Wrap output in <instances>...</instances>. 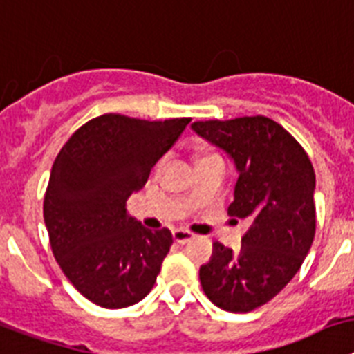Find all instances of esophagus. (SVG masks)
<instances>
[{
  "instance_id": "1",
  "label": "esophagus",
  "mask_w": 354,
  "mask_h": 354,
  "mask_svg": "<svg viewBox=\"0 0 354 354\" xmlns=\"http://www.w3.org/2000/svg\"><path fill=\"white\" fill-rule=\"evenodd\" d=\"M192 236L194 235L190 232H185V230H174L173 232V239L178 244H187V242L192 241Z\"/></svg>"
}]
</instances>
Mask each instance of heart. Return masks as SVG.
<instances>
[{
  "label": "heart",
  "instance_id": "b5f03b06",
  "mask_svg": "<svg viewBox=\"0 0 354 354\" xmlns=\"http://www.w3.org/2000/svg\"><path fill=\"white\" fill-rule=\"evenodd\" d=\"M160 165H162V162H160V164H158V167H160Z\"/></svg>",
  "mask_w": 354,
  "mask_h": 354
}]
</instances>
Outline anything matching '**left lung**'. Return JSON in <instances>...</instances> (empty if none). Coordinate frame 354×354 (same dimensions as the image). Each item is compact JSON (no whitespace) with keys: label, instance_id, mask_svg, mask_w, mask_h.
Returning a JSON list of instances; mask_svg holds the SVG:
<instances>
[{"label":"left lung","instance_id":"obj_1","mask_svg":"<svg viewBox=\"0 0 354 354\" xmlns=\"http://www.w3.org/2000/svg\"><path fill=\"white\" fill-rule=\"evenodd\" d=\"M192 130L219 146L239 171L228 215L251 219L233 251L214 242L199 279L208 299L244 313L269 303L299 270L315 236V173L283 126L266 115L196 121Z\"/></svg>","mask_w":354,"mask_h":354}]
</instances>
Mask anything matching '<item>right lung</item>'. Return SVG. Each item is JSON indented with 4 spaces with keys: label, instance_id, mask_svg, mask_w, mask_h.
Segmentation results:
<instances>
[{
    "label": "right lung",
    "instance_id": "right-lung-1",
    "mask_svg": "<svg viewBox=\"0 0 354 354\" xmlns=\"http://www.w3.org/2000/svg\"><path fill=\"white\" fill-rule=\"evenodd\" d=\"M189 122L103 113L80 126L55 158L42 207L51 251L73 287L103 308L135 305L155 285L173 235L131 219L126 199Z\"/></svg>",
    "mask_w": 354,
    "mask_h": 354
}]
</instances>
